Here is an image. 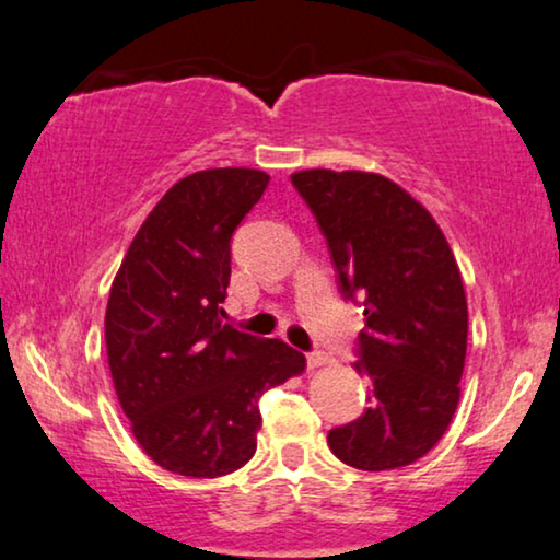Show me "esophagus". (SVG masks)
<instances>
[{
  "label": "esophagus",
  "instance_id": "1",
  "mask_svg": "<svg viewBox=\"0 0 560 560\" xmlns=\"http://www.w3.org/2000/svg\"><path fill=\"white\" fill-rule=\"evenodd\" d=\"M327 362H329V358L325 355V352H310V355H306V365H310L312 370L327 365Z\"/></svg>",
  "mask_w": 560,
  "mask_h": 560
}]
</instances>
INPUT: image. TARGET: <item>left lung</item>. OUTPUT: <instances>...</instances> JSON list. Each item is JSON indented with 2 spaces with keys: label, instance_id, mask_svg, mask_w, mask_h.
Here are the masks:
<instances>
[{
  "label": "left lung",
  "instance_id": "1",
  "mask_svg": "<svg viewBox=\"0 0 560 560\" xmlns=\"http://www.w3.org/2000/svg\"><path fill=\"white\" fill-rule=\"evenodd\" d=\"M291 183L325 233L342 294L365 306L358 370L370 381V408L329 431L327 444L355 469L406 467L436 446L459 404V266L431 212L388 177L302 170Z\"/></svg>",
  "mask_w": 560,
  "mask_h": 560
}]
</instances>
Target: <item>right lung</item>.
<instances>
[{"instance_id":"1","label":"right lung","mask_w":560,"mask_h":560,"mask_svg":"<svg viewBox=\"0 0 560 560\" xmlns=\"http://www.w3.org/2000/svg\"><path fill=\"white\" fill-rule=\"evenodd\" d=\"M269 175L192 172L154 205L106 306V352L131 434L160 467L223 477L256 454L258 398L302 375V352L220 322L231 235Z\"/></svg>"}]
</instances>
